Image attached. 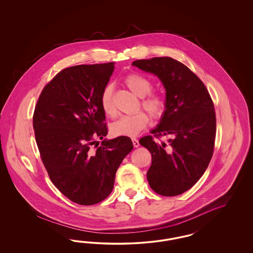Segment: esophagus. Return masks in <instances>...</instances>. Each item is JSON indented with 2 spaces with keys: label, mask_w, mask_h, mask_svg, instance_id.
<instances>
[{
  "label": "esophagus",
  "mask_w": 253,
  "mask_h": 253,
  "mask_svg": "<svg viewBox=\"0 0 253 253\" xmlns=\"http://www.w3.org/2000/svg\"><path fill=\"white\" fill-rule=\"evenodd\" d=\"M131 141H132V144H133L134 147H138V146H140L139 141H138L136 138H131Z\"/></svg>",
  "instance_id": "obj_1"
}]
</instances>
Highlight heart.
<instances>
[{
	"mask_svg": "<svg viewBox=\"0 0 253 253\" xmlns=\"http://www.w3.org/2000/svg\"><path fill=\"white\" fill-rule=\"evenodd\" d=\"M123 83L130 92L142 98L141 107L153 121L161 120L166 110V100L161 93L151 92L153 84L150 80L137 73H130L124 78ZM100 105L106 115L115 116L112 85H107L104 88L100 95ZM148 123L149 118L144 112L123 116L111 124L110 131L114 136H135L146 128Z\"/></svg>",
	"mask_w": 253,
	"mask_h": 253,
	"instance_id": "b5f03b06",
	"label": "heart"
}]
</instances>
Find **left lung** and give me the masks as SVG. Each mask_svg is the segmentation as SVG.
I'll list each match as a JSON object with an SVG mask.
<instances>
[{"instance_id": "1", "label": "left lung", "mask_w": 253, "mask_h": 253, "mask_svg": "<svg viewBox=\"0 0 253 253\" xmlns=\"http://www.w3.org/2000/svg\"><path fill=\"white\" fill-rule=\"evenodd\" d=\"M160 78L166 90V110L151 133L139 140L151 153L148 184L161 196L190 189L205 172L214 150V105L202 81L185 65L163 56L131 63ZM169 136L168 144L154 137Z\"/></svg>"}]
</instances>
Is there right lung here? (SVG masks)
<instances>
[{"instance_id": "right-lung-1", "label": "right lung", "mask_w": 253, "mask_h": 253, "mask_svg": "<svg viewBox=\"0 0 253 253\" xmlns=\"http://www.w3.org/2000/svg\"><path fill=\"white\" fill-rule=\"evenodd\" d=\"M114 63L62 69L44 86L33 114L40 156L52 183L69 200L93 205L113 190L116 171L132 150L130 137L107 134L100 95Z\"/></svg>"}]
</instances>
